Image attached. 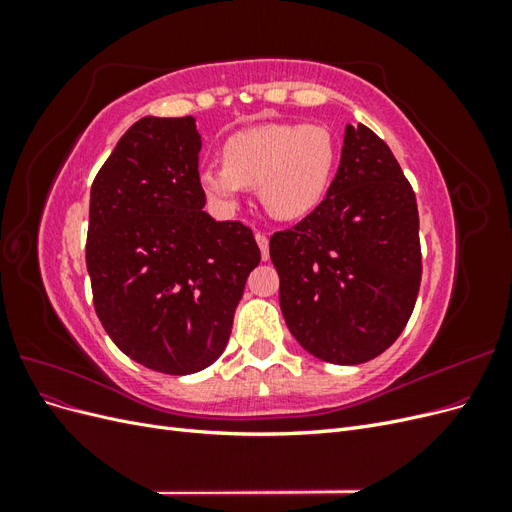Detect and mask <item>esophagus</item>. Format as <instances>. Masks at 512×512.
Returning a JSON list of instances; mask_svg holds the SVG:
<instances>
[{
    "label": "esophagus",
    "instance_id": "esophagus-1",
    "mask_svg": "<svg viewBox=\"0 0 512 512\" xmlns=\"http://www.w3.org/2000/svg\"><path fill=\"white\" fill-rule=\"evenodd\" d=\"M256 243L260 247L262 260H269V239H267V235H262V232H256Z\"/></svg>",
    "mask_w": 512,
    "mask_h": 512
}]
</instances>
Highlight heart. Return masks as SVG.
Returning a JSON list of instances; mask_svg holds the SVG:
<instances>
[{
  "mask_svg": "<svg viewBox=\"0 0 512 512\" xmlns=\"http://www.w3.org/2000/svg\"><path fill=\"white\" fill-rule=\"evenodd\" d=\"M335 160V138L324 126L262 123L228 136L222 162L198 168V185L220 211L235 209L245 188H258L271 218L299 220L327 194Z\"/></svg>",
  "mask_w": 512,
  "mask_h": 512,
  "instance_id": "1",
  "label": "heart"
}]
</instances>
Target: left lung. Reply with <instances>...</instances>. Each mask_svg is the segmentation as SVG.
I'll list each match as a JSON object with an SVG mask.
<instances>
[{
  "instance_id": "obj_1",
  "label": "left lung",
  "mask_w": 512,
  "mask_h": 512,
  "mask_svg": "<svg viewBox=\"0 0 512 512\" xmlns=\"http://www.w3.org/2000/svg\"><path fill=\"white\" fill-rule=\"evenodd\" d=\"M269 254L294 339L316 359L359 365L404 331L421 286L416 198L393 151L346 126L327 198L275 232Z\"/></svg>"
}]
</instances>
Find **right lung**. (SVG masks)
Instances as JSON below:
<instances>
[{
  "instance_id": "add662e5",
  "label": "right lung",
  "mask_w": 512,
  "mask_h": 512,
  "mask_svg": "<svg viewBox=\"0 0 512 512\" xmlns=\"http://www.w3.org/2000/svg\"><path fill=\"white\" fill-rule=\"evenodd\" d=\"M200 147L194 117L138 119L89 194L96 314L123 354L170 376L218 361L260 262L250 228L203 211Z\"/></svg>"
}]
</instances>
